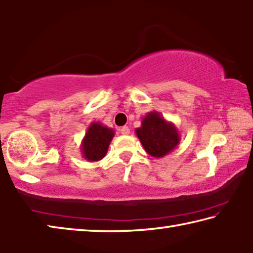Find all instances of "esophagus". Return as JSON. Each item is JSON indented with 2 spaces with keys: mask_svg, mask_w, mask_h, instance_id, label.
Segmentation results:
<instances>
[{
  "mask_svg": "<svg viewBox=\"0 0 253 253\" xmlns=\"http://www.w3.org/2000/svg\"><path fill=\"white\" fill-rule=\"evenodd\" d=\"M120 132H121V133L124 135H127L130 133V129L127 126H122L121 129H120Z\"/></svg>",
  "mask_w": 253,
  "mask_h": 253,
  "instance_id": "esophagus-1",
  "label": "esophagus"
}]
</instances>
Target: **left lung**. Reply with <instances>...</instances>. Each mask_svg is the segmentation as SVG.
<instances>
[{
	"mask_svg": "<svg viewBox=\"0 0 253 253\" xmlns=\"http://www.w3.org/2000/svg\"><path fill=\"white\" fill-rule=\"evenodd\" d=\"M135 134L147 154L155 158H163L170 154L180 141L175 124L167 121L157 111L148 112L142 118L141 126L136 127Z\"/></svg>",
	"mask_w": 253,
	"mask_h": 253,
	"instance_id": "obj_1",
	"label": "left lung"
}]
</instances>
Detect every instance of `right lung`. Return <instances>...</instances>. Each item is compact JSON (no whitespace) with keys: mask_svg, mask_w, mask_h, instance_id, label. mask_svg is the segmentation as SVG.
I'll return each mask as SVG.
<instances>
[{"mask_svg":"<svg viewBox=\"0 0 253 253\" xmlns=\"http://www.w3.org/2000/svg\"><path fill=\"white\" fill-rule=\"evenodd\" d=\"M115 132L101 122H92L81 143L83 158L89 163L104 158Z\"/></svg>","mask_w":253,"mask_h":253,"instance_id":"add662e5","label":"right lung"}]
</instances>
